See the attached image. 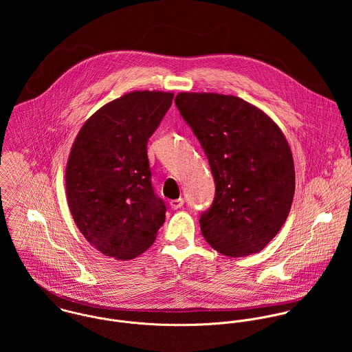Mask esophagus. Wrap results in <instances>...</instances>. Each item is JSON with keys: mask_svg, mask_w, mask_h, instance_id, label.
<instances>
[{"mask_svg": "<svg viewBox=\"0 0 352 352\" xmlns=\"http://www.w3.org/2000/svg\"><path fill=\"white\" fill-rule=\"evenodd\" d=\"M170 207L172 208H180L183 204H184V199L183 198H179V199H173V201H169Z\"/></svg>", "mask_w": 352, "mask_h": 352, "instance_id": "esophagus-1", "label": "esophagus"}]
</instances>
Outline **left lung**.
<instances>
[{
    "label": "left lung",
    "mask_w": 352,
    "mask_h": 352,
    "mask_svg": "<svg viewBox=\"0 0 352 352\" xmlns=\"http://www.w3.org/2000/svg\"><path fill=\"white\" fill-rule=\"evenodd\" d=\"M175 102L214 176L215 198L199 219L204 240L230 257L264 250L286 222L296 191L282 130L237 96L180 92Z\"/></svg>",
    "instance_id": "obj_1"
}]
</instances>
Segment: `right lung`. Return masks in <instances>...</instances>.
I'll use <instances>...</instances> for the list:
<instances>
[{
	"mask_svg": "<svg viewBox=\"0 0 352 352\" xmlns=\"http://www.w3.org/2000/svg\"><path fill=\"white\" fill-rule=\"evenodd\" d=\"M172 99L170 92L126 94L98 109L73 142L66 165L69 210L85 240L105 256H140L165 221L146 145Z\"/></svg>",
	"mask_w": 352,
	"mask_h": 352,
	"instance_id": "1",
	"label": "right lung"
}]
</instances>
